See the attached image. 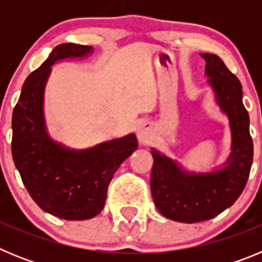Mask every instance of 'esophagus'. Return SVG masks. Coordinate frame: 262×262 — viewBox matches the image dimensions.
Returning <instances> with one entry per match:
<instances>
[{"label":"esophagus","mask_w":262,"mask_h":262,"mask_svg":"<svg viewBox=\"0 0 262 262\" xmlns=\"http://www.w3.org/2000/svg\"><path fill=\"white\" fill-rule=\"evenodd\" d=\"M136 135H138V140L140 144H147V143L152 139V136H154L152 126L149 123H147V122H144V123H142L139 126Z\"/></svg>","instance_id":"esophagus-1"}]
</instances>
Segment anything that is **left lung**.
Returning a JSON list of instances; mask_svg holds the SVG:
<instances>
[{
  "label": "left lung",
  "mask_w": 262,
  "mask_h": 262,
  "mask_svg": "<svg viewBox=\"0 0 262 262\" xmlns=\"http://www.w3.org/2000/svg\"><path fill=\"white\" fill-rule=\"evenodd\" d=\"M215 98L230 119L232 152L226 166L210 173L186 172L172 159L152 148L151 191L157 210L168 219L196 223L212 219L235 203L244 190L253 161L249 115L243 105L242 84L212 53H201Z\"/></svg>",
  "instance_id": "1"
}]
</instances>
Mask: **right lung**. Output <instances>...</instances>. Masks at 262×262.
<instances>
[{
  "label": "right lung",
  "mask_w": 262,
  "mask_h": 262,
  "mask_svg": "<svg viewBox=\"0 0 262 262\" xmlns=\"http://www.w3.org/2000/svg\"><path fill=\"white\" fill-rule=\"evenodd\" d=\"M92 52L90 46H57L26 78L11 119V154L27 191L43 211L67 221H85L102 211L113 176L138 148L134 134L80 151L48 136L43 96L51 67Z\"/></svg>",
  "instance_id": "1"
}]
</instances>
